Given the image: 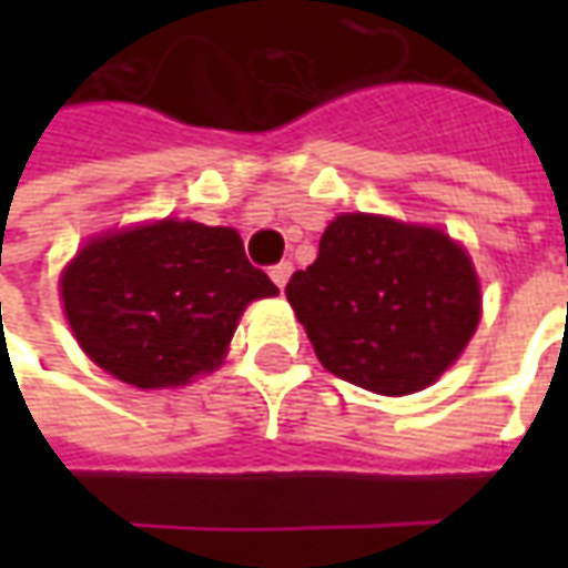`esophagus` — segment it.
<instances>
[{"label": "esophagus", "instance_id": "1", "mask_svg": "<svg viewBox=\"0 0 568 568\" xmlns=\"http://www.w3.org/2000/svg\"><path fill=\"white\" fill-rule=\"evenodd\" d=\"M288 276H292V261H280V264H273L271 267V280L280 285V288L288 283Z\"/></svg>", "mask_w": 568, "mask_h": 568}]
</instances>
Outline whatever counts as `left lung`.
Masks as SVG:
<instances>
[{"instance_id": "8db88e82", "label": "left lung", "mask_w": 568, "mask_h": 568, "mask_svg": "<svg viewBox=\"0 0 568 568\" xmlns=\"http://www.w3.org/2000/svg\"><path fill=\"white\" fill-rule=\"evenodd\" d=\"M322 368L381 395H407L450 368L480 320L463 246L435 227L337 215L320 255L285 285Z\"/></svg>"}]
</instances>
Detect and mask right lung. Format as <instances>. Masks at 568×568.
<instances>
[{"label":"right lung","mask_w":568,"mask_h":568,"mask_svg":"<svg viewBox=\"0 0 568 568\" xmlns=\"http://www.w3.org/2000/svg\"><path fill=\"white\" fill-rule=\"evenodd\" d=\"M276 292L236 231L173 219L97 236L60 280L81 349L140 389L219 368L248 301Z\"/></svg>","instance_id":"1"}]
</instances>
